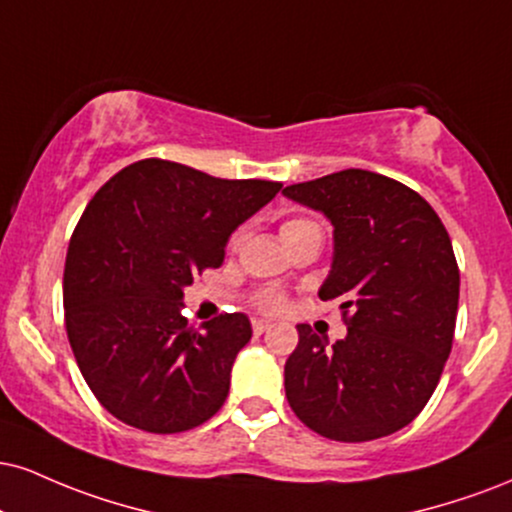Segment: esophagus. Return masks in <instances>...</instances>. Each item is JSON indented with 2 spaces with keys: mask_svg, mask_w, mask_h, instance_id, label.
Segmentation results:
<instances>
[{
  "mask_svg": "<svg viewBox=\"0 0 512 512\" xmlns=\"http://www.w3.org/2000/svg\"><path fill=\"white\" fill-rule=\"evenodd\" d=\"M269 329H272V324H269V322H262V319H252V331H255L257 336L264 334V331H269Z\"/></svg>",
  "mask_w": 512,
  "mask_h": 512,
  "instance_id": "obj_1",
  "label": "esophagus"
}]
</instances>
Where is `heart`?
<instances>
[{
    "label": "heart",
    "mask_w": 512,
    "mask_h": 512,
    "mask_svg": "<svg viewBox=\"0 0 512 512\" xmlns=\"http://www.w3.org/2000/svg\"><path fill=\"white\" fill-rule=\"evenodd\" d=\"M312 231L322 233L319 231L317 221L307 217H291L281 224V236L286 243H291L293 238L303 236V233H312ZM255 307L257 310L267 312V315H279V312L286 310V295L276 291V288H262V291L255 295Z\"/></svg>",
    "instance_id": "heart-1"
}]
</instances>
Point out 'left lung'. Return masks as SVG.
<instances>
[{
	"label": "left lung",
	"instance_id": "8db88e82",
	"mask_svg": "<svg viewBox=\"0 0 512 512\" xmlns=\"http://www.w3.org/2000/svg\"><path fill=\"white\" fill-rule=\"evenodd\" d=\"M334 224L319 298L341 300L348 336L329 346L298 324L286 398L331 441L389 436L420 415L453 348L460 272L451 236L420 193L365 169L283 188Z\"/></svg>",
	"mask_w": 512,
	"mask_h": 512
}]
</instances>
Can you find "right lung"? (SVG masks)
Listing matches in <instances>:
<instances>
[{
    "label": "right lung",
    "mask_w": 512,
    "mask_h": 512,
    "mask_svg": "<svg viewBox=\"0 0 512 512\" xmlns=\"http://www.w3.org/2000/svg\"><path fill=\"white\" fill-rule=\"evenodd\" d=\"M281 186L152 157L88 202L66 252L64 319L80 374L116 420L178 434L217 415L250 319L233 312L195 329L183 288L221 267L233 229Z\"/></svg>",
    "instance_id": "1"
}]
</instances>
